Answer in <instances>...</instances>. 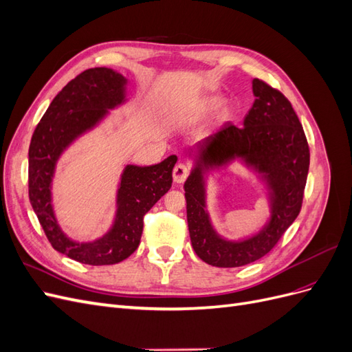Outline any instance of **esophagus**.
Listing matches in <instances>:
<instances>
[{
    "instance_id": "esophagus-1",
    "label": "esophagus",
    "mask_w": 352,
    "mask_h": 352,
    "mask_svg": "<svg viewBox=\"0 0 352 352\" xmlns=\"http://www.w3.org/2000/svg\"><path fill=\"white\" fill-rule=\"evenodd\" d=\"M189 175V167L185 164H176L173 168V180L176 184L185 182V179Z\"/></svg>"
}]
</instances>
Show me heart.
Instances as JSON below:
<instances>
[{
  "label": "heart",
  "mask_w": 352,
  "mask_h": 352,
  "mask_svg": "<svg viewBox=\"0 0 352 352\" xmlns=\"http://www.w3.org/2000/svg\"><path fill=\"white\" fill-rule=\"evenodd\" d=\"M223 104H225V100L220 98V97L207 98L206 101H202V102L198 105L197 114H198V116L211 114V113H214L216 110H219ZM223 117H228V113H223Z\"/></svg>",
  "instance_id": "1"
}]
</instances>
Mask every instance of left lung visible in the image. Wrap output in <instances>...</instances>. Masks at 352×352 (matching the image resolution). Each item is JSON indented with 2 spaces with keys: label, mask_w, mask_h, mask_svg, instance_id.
Wrapping results in <instances>:
<instances>
[{
  "label": "left lung",
  "mask_w": 352,
  "mask_h": 352,
  "mask_svg": "<svg viewBox=\"0 0 352 352\" xmlns=\"http://www.w3.org/2000/svg\"><path fill=\"white\" fill-rule=\"evenodd\" d=\"M255 101L241 127L226 123L198 144L195 166L185 182L186 219L192 248L216 267H241L270 252L300 214L310 167L302 126L285 95L260 79L252 80ZM235 159L257 173L270 190L271 219L252 237L221 239L205 210V178Z\"/></svg>",
  "instance_id": "1"
}]
</instances>
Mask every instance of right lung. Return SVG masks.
<instances>
[{"label":"right lung","instance_id":"add662e5","mask_svg":"<svg viewBox=\"0 0 352 352\" xmlns=\"http://www.w3.org/2000/svg\"><path fill=\"white\" fill-rule=\"evenodd\" d=\"M127 79L107 67H94L70 80L42 116L29 146V199L52 248L89 265L120 263L141 242L144 216L172 186L176 155L154 166L127 164L117 189L116 216L109 232L91 242L70 239L52 207V179L58 158L109 110L126 102Z\"/></svg>","mask_w":352,"mask_h":352}]
</instances>
